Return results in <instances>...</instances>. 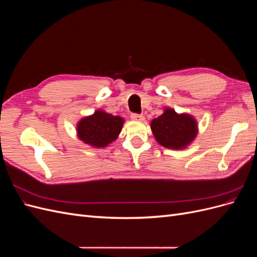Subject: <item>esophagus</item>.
<instances>
[{
    "label": "esophagus",
    "mask_w": 257,
    "mask_h": 257,
    "mask_svg": "<svg viewBox=\"0 0 257 257\" xmlns=\"http://www.w3.org/2000/svg\"><path fill=\"white\" fill-rule=\"evenodd\" d=\"M131 119L133 120V121H137V122H144L145 121V116L143 114L132 113L131 114Z\"/></svg>",
    "instance_id": "34e87169"
}]
</instances>
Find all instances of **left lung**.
Here are the masks:
<instances>
[{
	"label": "left lung",
	"mask_w": 257,
	"mask_h": 257,
	"mask_svg": "<svg viewBox=\"0 0 257 257\" xmlns=\"http://www.w3.org/2000/svg\"><path fill=\"white\" fill-rule=\"evenodd\" d=\"M150 126L161 146L175 150L188 147L198 132L194 116L188 113H177L172 108H165L163 114L152 120Z\"/></svg>",
	"instance_id": "8db88e82"
}]
</instances>
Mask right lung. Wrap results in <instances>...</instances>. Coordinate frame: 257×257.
<instances>
[{
	"label": "right lung",
	"instance_id": "obj_1",
	"mask_svg": "<svg viewBox=\"0 0 257 257\" xmlns=\"http://www.w3.org/2000/svg\"><path fill=\"white\" fill-rule=\"evenodd\" d=\"M124 120L104 110L84 116L77 123V136L84 144L94 148H105L118 138Z\"/></svg>",
	"mask_w": 257,
	"mask_h": 257
}]
</instances>
